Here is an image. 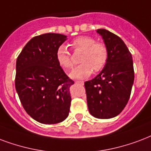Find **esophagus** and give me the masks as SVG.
Masks as SVG:
<instances>
[{"label":"esophagus","mask_w":151,"mask_h":151,"mask_svg":"<svg viewBox=\"0 0 151 151\" xmlns=\"http://www.w3.org/2000/svg\"><path fill=\"white\" fill-rule=\"evenodd\" d=\"M76 84H79V85H81V86H83L84 85V81H75Z\"/></svg>","instance_id":"obj_1"}]
</instances>
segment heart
I'll list each match as a JSON object with an SVG mask.
<instances>
[{
  "instance_id": "1",
  "label": "heart",
  "mask_w": 151,
  "mask_h": 151,
  "mask_svg": "<svg viewBox=\"0 0 151 151\" xmlns=\"http://www.w3.org/2000/svg\"><path fill=\"white\" fill-rule=\"evenodd\" d=\"M72 47L75 51H82L79 58L81 65L73 70L70 77L73 79H85L92 74L93 70L96 73L105 66L109 53L106 46L102 42H96L89 36H79L73 40ZM56 59L61 67L69 70L73 67V62L68 52L67 48L62 45L56 51Z\"/></svg>"
}]
</instances>
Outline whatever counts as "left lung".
Segmentation results:
<instances>
[{
  "label": "left lung",
  "mask_w": 151,
  "mask_h": 151,
  "mask_svg": "<svg viewBox=\"0 0 151 151\" xmlns=\"http://www.w3.org/2000/svg\"><path fill=\"white\" fill-rule=\"evenodd\" d=\"M109 53L106 65L93 79L85 82L88 111L98 119H110L121 112L131 96L134 67L124 41L108 30L97 29Z\"/></svg>",
  "instance_id": "8db88e82"
}]
</instances>
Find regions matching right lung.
I'll return each mask as SVG.
<instances>
[{"label": "right lung", "mask_w": 151, "mask_h": 151, "mask_svg": "<svg viewBox=\"0 0 151 151\" xmlns=\"http://www.w3.org/2000/svg\"><path fill=\"white\" fill-rule=\"evenodd\" d=\"M65 40V35L56 33L35 36L17 58L16 90L27 113L41 124H58L69 115L70 87L74 82L56 59Z\"/></svg>", "instance_id": "right-lung-1"}]
</instances>
